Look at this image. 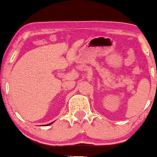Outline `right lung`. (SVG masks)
<instances>
[{"label":"right lung","mask_w":157,"mask_h":157,"mask_svg":"<svg viewBox=\"0 0 157 157\" xmlns=\"http://www.w3.org/2000/svg\"><path fill=\"white\" fill-rule=\"evenodd\" d=\"M53 124V122H52V123H51V124H47V125H46V126H48V125H50V124Z\"/></svg>","instance_id":"add662e5"}]
</instances>
